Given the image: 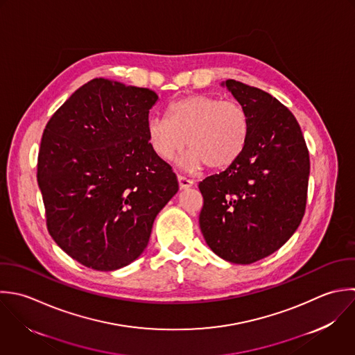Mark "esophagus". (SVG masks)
I'll use <instances>...</instances> for the list:
<instances>
[{
  "instance_id": "34e87169",
  "label": "esophagus",
  "mask_w": 355,
  "mask_h": 355,
  "mask_svg": "<svg viewBox=\"0 0 355 355\" xmlns=\"http://www.w3.org/2000/svg\"><path fill=\"white\" fill-rule=\"evenodd\" d=\"M178 184H180L181 189H187V188H191L193 185V181L184 177V175H178Z\"/></svg>"
}]
</instances>
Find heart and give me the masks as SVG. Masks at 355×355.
<instances>
[{
    "label": "heart",
    "mask_w": 355,
    "mask_h": 355,
    "mask_svg": "<svg viewBox=\"0 0 355 355\" xmlns=\"http://www.w3.org/2000/svg\"><path fill=\"white\" fill-rule=\"evenodd\" d=\"M249 132V119L235 101L196 94L174 101L167 119L153 116L146 125L152 150L163 160H173L187 146L181 166L195 171L207 164L225 168L242 153Z\"/></svg>",
    "instance_id": "1"
}]
</instances>
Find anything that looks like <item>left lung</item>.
Masks as SVG:
<instances>
[{"label": "left lung", "mask_w": 355, "mask_h": 355, "mask_svg": "<svg viewBox=\"0 0 355 355\" xmlns=\"http://www.w3.org/2000/svg\"><path fill=\"white\" fill-rule=\"evenodd\" d=\"M223 85L248 113V141L225 171L199 182V224L218 257L252 264L282 248L299 228L310 156L296 117L277 98L236 80Z\"/></svg>", "instance_id": "left-lung-1"}]
</instances>
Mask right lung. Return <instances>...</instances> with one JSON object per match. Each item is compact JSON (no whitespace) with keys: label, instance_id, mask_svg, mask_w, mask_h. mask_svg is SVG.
Masks as SVG:
<instances>
[{"label":"right lung","instance_id":"right-lung-1","mask_svg":"<svg viewBox=\"0 0 355 355\" xmlns=\"http://www.w3.org/2000/svg\"><path fill=\"white\" fill-rule=\"evenodd\" d=\"M149 88L94 78L52 114L38 150L46 228L80 264L113 271L141 256L159 211L177 193L150 148Z\"/></svg>","mask_w":355,"mask_h":355}]
</instances>
